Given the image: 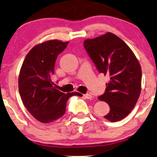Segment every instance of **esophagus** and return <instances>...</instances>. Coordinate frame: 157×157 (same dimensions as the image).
<instances>
[{
	"label": "esophagus",
	"mask_w": 157,
	"mask_h": 157,
	"mask_svg": "<svg viewBox=\"0 0 157 157\" xmlns=\"http://www.w3.org/2000/svg\"><path fill=\"white\" fill-rule=\"evenodd\" d=\"M84 98H86V99H92V98H93V95H92L91 94H90V93L84 94Z\"/></svg>",
	"instance_id": "esophagus-1"
}]
</instances>
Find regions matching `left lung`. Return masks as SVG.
<instances>
[{
	"mask_svg": "<svg viewBox=\"0 0 157 157\" xmlns=\"http://www.w3.org/2000/svg\"><path fill=\"white\" fill-rule=\"evenodd\" d=\"M84 46L99 73L109 77L105 93L98 97L110 107L104 118L121 121L133 109L140 95V64L130 48L112 33L87 39Z\"/></svg>",
	"mask_w": 157,
	"mask_h": 157,
	"instance_id": "left-lung-1",
	"label": "left lung"
}]
</instances>
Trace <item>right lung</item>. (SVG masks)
Returning a JSON list of instances; mask_svg holds the SVG:
<instances>
[{
    "label": "right lung",
    "mask_w": 157,
    "mask_h": 157,
    "mask_svg": "<svg viewBox=\"0 0 157 157\" xmlns=\"http://www.w3.org/2000/svg\"><path fill=\"white\" fill-rule=\"evenodd\" d=\"M69 42L48 40L28 53L20 71L18 86L24 106L35 119L48 123L65 113L67 101L78 93H64L51 80L56 58Z\"/></svg>",
    "instance_id": "add662e5"
}]
</instances>
